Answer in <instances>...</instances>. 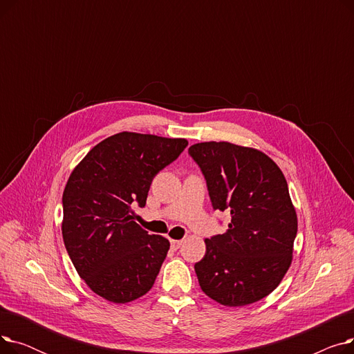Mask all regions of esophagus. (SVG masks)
<instances>
[{
    "label": "esophagus",
    "mask_w": 354,
    "mask_h": 354,
    "mask_svg": "<svg viewBox=\"0 0 354 354\" xmlns=\"http://www.w3.org/2000/svg\"><path fill=\"white\" fill-rule=\"evenodd\" d=\"M182 243L183 241L182 239H171V247H172V250H179L180 248V245H182Z\"/></svg>",
    "instance_id": "obj_1"
}]
</instances>
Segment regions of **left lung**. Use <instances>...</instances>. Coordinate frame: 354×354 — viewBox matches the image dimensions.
Instances as JSON below:
<instances>
[{
  "instance_id": "obj_1",
  "label": "left lung",
  "mask_w": 354,
  "mask_h": 354,
  "mask_svg": "<svg viewBox=\"0 0 354 354\" xmlns=\"http://www.w3.org/2000/svg\"><path fill=\"white\" fill-rule=\"evenodd\" d=\"M188 152L207 180L212 208L231 214L227 232L205 239V257L195 264L199 286L222 306L259 301L281 283L292 259L297 215L287 180L252 147L203 142Z\"/></svg>"
}]
</instances>
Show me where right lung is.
<instances>
[{
    "instance_id": "right-lung-1",
    "label": "right lung",
    "mask_w": 354,
    "mask_h": 354,
    "mask_svg": "<svg viewBox=\"0 0 354 354\" xmlns=\"http://www.w3.org/2000/svg\"><path fill=\"white\" fill-rule=\"evenodd\" d=\"M188 146L187 139L122 132L96 145L74 167L63 192V239L93 292L124 304L152 288L169 241L135 219L153 178Z\"/></svg>"
}]
</instances>
